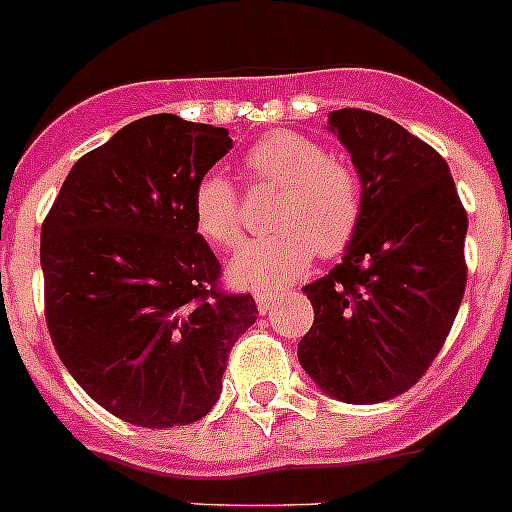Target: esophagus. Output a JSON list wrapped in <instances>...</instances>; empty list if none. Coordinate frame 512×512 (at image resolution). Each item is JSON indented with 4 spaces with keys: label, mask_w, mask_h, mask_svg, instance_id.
<instances>
[{
    "label": "esophagus",
    "mask_w": 512,
    "mask_h": 512,
    "mask_svg": "<svg viewBox=\"0 0 512 512\" xmlns=\"http://www.w3.org/2000/svg\"><path fill=\"white\" fill-rule=\"evenodd\" d=\"M281 299V294H271V292H259L256 294V307H259V312H269L271 307H274L276 302Z\"/></svg>",
    "instance_id": "esophagus-1"
}]
</instances>
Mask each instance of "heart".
Segmentation results:
<instances>
[{
	"instance_id": "b5f03b06",
	"label": "heart",
	"mask_w": 512,
	"mask_h": 512,
	"mask_svg": "<svg viewBox=\"0 0 512 512\" xmlns=\"http://www.w3.org/2000/svg\"><path fill=\"white\" fill-rule=\"evenodd\" d=\"M248 175L281 187L274 236L256 238L228 261V279L243 289H274L304 274L314 251L337 256L363 220V187L348 164L297 131H271L243 157ZM192 223L205 241L228 248L241 238L238 198L228 177L210 170L192 187Z\"/></svg>"
}]
</instances>
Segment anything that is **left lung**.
I'll list each match as a JSON object with an SVG mask.
<instances>
[{"instance_id":"obj_1","label":"left lung","mask_w":512,"mask_h":512,"mask_svg":"<svg viewBox=\"0 0 512 512\" xmlns=\"http://www.w3.org/2000/svg\"><path fill=\"white\" fill-rule=\"evenodd\" d=\"M327 129L348 149L363 220L342 261L302 292L314 322L299 363L342 403L409 391L447 340L462 304L467 213L449 164L386 116L340 109Z\"/></svg>"}]
</instances>
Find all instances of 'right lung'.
Instances as JSON below:
<instances>
[{"mask_svg":"<svg viewBox=\"0 0 512 512\" xmlns=\"http://www.w3.org/2000/svg\"><path fill=\"white\" fill-rule=\"evenodd\" d=\"M233 149L228 129L154 114L73 164L42 223L53 345L109 414L147 429L203 419L223 391L251 294H223L192 223V187Z\"/></svg>","mask_w":512,"mask_h":512,"instance_id":"right-lung-1","label":"right lung"}]
</instances>
